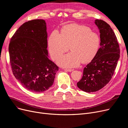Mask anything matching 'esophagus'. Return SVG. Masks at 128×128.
Returning <instances> with one entry per match:
<instances>
[{
  "instance_id": "obj_1",
  "label": "esophagus",
  "mask_w": 128,
  "mask_h": 128,
  "mask_svg": "<svg viewBox=\"0 0 128 128\" xmlns=\"http://www.w3.org/2000/svg\"><path fill=\"white\" fill-rule=\"evenodd\" d=\"M64 70H65L66 72H72L73 70H72V69H64Z\"/></svg>"
}]
</instances>
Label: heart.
I'll return each instance as SVG.
<instances>
[{
  "mask_svg": "<svg viewBox=\"0 0 128 128\" xmlns=\"http://www.w3.org/2000/svg\"><path fill=\"white\" fill-rule=\"evenodd\" d=\"M100 46L97 33L86 26L70 24L64 26L60 34L54 30L48 40L51 58L56 60L69 50L70 52L60 56L57 63L65 68H74L82 62L88 63L96 56Z\"/></svg>",
  "mask_w": 128,
  "mask_h": 128,
  "instance_id": "heart-1",
  "label": "heart"
}]
</instances>
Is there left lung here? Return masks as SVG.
Listing matches in <instances>:
<instances>
[{
	"mask_svg": "<svg viewBox=\"0 0 128 128\" xmlns=\"http://www.w3.org/2000/svg\"><path fill=\"white\" fill-rule=\"evenodd\" d=\"M95 23L100 30V47L77 84L80 89L88 93L101 89L110 82L120 58L117 39L110 25L102 20H96Z\"/></svg>",
	"mask_w": 128,
	"mask_h": 128,
	"instance_id": "8db88e82",
	"label": "left lung"
}]
</instances>
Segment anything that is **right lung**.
I'll use <instances>...</instances> for the list:
<instances>
[{"label": "right lung", "mask_w": 128, "mask_h": 128, "mask_svg": "<svg viewBox=\"0 0 128 128\" xmlns=\"http://www.w3.org/2000/svg\"><path fill=\"white\" fill-rule=\"evenodd\" d=\"M44 20L24 23L11 38L10 63L13 75L26 89L39 93L53 84L58 67L48 57Z\"/></svg>", "instance_id": "right-lung-1"}]
</instances>
